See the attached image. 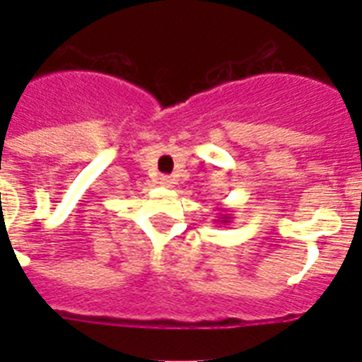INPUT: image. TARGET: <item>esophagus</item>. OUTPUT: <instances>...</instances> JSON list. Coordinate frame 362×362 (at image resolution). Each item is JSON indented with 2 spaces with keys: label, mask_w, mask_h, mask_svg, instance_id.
Returning <instances> with one entry per match:
<instances>
[{
  "label": "esophagus",
  "mask_w": 362,
  "mask_h": 362,
  "mask_svg": "<svg viewBox=\"0 0 362 362\" xmlns=\"http://www.w3.org/2000/svg\"><path fill=\"white\" fill-rule=\"evenodd\" d=\"M161 185L165 188H172L175 185V179L170 177V175H161Z\"/></svg>",
  "instance_id": "34e87169"
}]
</instances>
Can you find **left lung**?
<instances>
[{
  "label": "left lung",
  "mask_w": 362,
  "mask_h": 362,
  "mask_svg": "<svg viewBox=\"0 0 362 362\" xmlns=\"http://www.w3.org/2000/svg\"><path fill=\"white\" fill-rule=\"evenodd\" d=\"M216 221L223 223V225H228V223H232V214H228V210H219V219Z\"/></svg>",
  "instance_id": "1"
}]
</instances>
